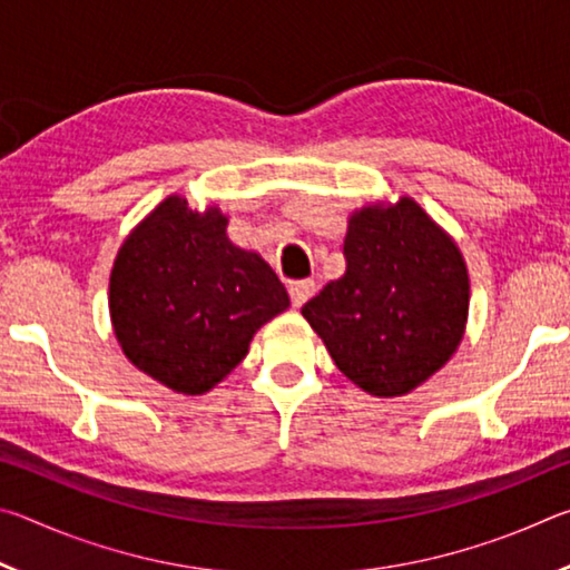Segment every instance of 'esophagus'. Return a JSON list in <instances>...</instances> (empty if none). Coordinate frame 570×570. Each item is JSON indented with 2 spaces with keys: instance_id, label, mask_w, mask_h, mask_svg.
<instances>
[{
  "instance_id": "1",
  "label": "esophagus",
  "mask_w": 570,
  "mask_h": 570,
  "mask_svg": "<svg viewBox=\"0 0 570 570\" xmlns=\"http://www.w3.org/2000/svg\"><path fill=\"white\" fill-rule=\"evenodd\" d=\"M314 294H316V282H314V278H304V282H292V284H288V296H292V304L294 306H304Z\"/></svg>"
}]
</instances>
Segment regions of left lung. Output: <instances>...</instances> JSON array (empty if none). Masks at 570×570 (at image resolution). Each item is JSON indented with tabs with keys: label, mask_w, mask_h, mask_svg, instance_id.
<instances>
[{
	"label": "left lung",
	"mask_w": 570,
	"mask_h": 570,
	"mask_svg": "<svg viewBox=\"0 0 570 570\" xmlns=\"http://www.w3.org/2000/svg\"><path fill=\"white\" fill-rule=\"evenodd\" d=\"M344 256V276L302 306L304 320L356 387L384 400L410 394L465 336V258L410 196L352 210Z\"/></svg>",
	"instance_id": "left-lung-1"
}]
</instances>
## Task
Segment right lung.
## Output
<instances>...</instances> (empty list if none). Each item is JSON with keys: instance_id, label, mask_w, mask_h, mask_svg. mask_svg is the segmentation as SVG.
<instances>
[{"instance_id": "add662e5", "label": "right lung", "mask_w": 570, "mask_h": 570, "mask_svg": "<svg viewBox=\"0 0 570 570\" xmlns=\"http://www.w3.org/2000/svg\"><path fill=\"white\" fill-rule=\"evenodd\" d=\"M218 206L173 193L135 226L110 272V322L132 366L178 394H206L248 354L288 294L262 254L236 246Z\"/></svg>"}]
</instances>
